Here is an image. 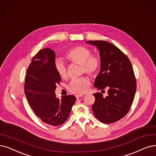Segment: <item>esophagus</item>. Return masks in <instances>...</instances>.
<instances>
[{"label": "esophagus", "mask_w": 156, "mask_h": 156, "mask_svg": "<svg viewBox=\"0 0 156 156\" xmlns=\"http://www.w3.org/2000/svg\"><path fill=\"white\" fill-rule=\"evenodd\" d=\"M83 95H82V94H77V95H76V97L77 99H78L79 98H80V97H83Z\"/></svg>", "instance_id": "obj_1"}]
</instances>
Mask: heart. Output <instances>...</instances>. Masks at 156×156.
Returning a JSON list of instances; mask_svg holds the SVG:
<instances>
[{
	"label": "heart",
	"instance_id": "heart-1",
	"mask_svg": "<svg viewBox=\"0 0 156 156\" xmlns=\"http://www.w3.org/2000/svg\"><path fill=\"white\" fill-rule=\"evenodd\" d=\"M66 58L72 63L81 65V73H86L90 76H95L101 67V62L96 55H92V52L88 48L77 46L72 48L66 53ZM55 68L59 76L63 79L68 77L66 65L64 62L58 59L55 63ZM90 80L86 77L73 79L68 90L73 93L82 94L88 89Z\"/></svg>",
	"mask_w": 156,
	"mask_h": 156
}]
</instances>
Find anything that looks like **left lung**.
Listing matches in <instances>:
<instances>
[{
  "label": "left lung",
  "mask_w": 156,
  "mask_h": 156,
  "mask_svg": "<svg viewBox=\"0 0 156 156\" xmlns=\"http://www.w3.org/2000/svg\"><path fill=\"white\" fill-rule=\"evenodd\" d=\"M86 43L96 46L100 52L101 70L94 86L102 91L108 89V93L105 97L101 93L93 94V114L102 123L116 122L127 115L135 95L136 81L131 63L125 54L109 42L95 40Z\"/></svg>",
  "instance_id": "obj_1"
}]
</instances>
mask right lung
Here are the masks:
<instances>
[{"label":"right lung","instance_id":"add662e5","mask_svg":"<svg viewBox=\"0 0 156 156\" xmlns=\"http://www.w3.org/2000/svg\"><path fill=\"white\" fill-rule=\"evenodd\" d=\"M55 52L49 48L40 50L34 55L27 71L24 91L36 116L48 125L58 126L68 119L76 98L56 97L55 90L61 79L55 70Z\"/></svg>","mask_w":156,"mask_h":156}]
</instances>
